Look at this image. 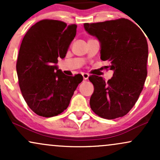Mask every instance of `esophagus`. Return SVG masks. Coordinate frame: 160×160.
Returning a JSON list of instances; mask_svg holds the SVG:
<instances>
[{"mask_svg":"<svg viewBox=\"0 0 160 160\" xmlns=\"http://www.w3.org/2000/svg\"><path fill=\"white\" fill-rule=\"evenodd\" d=\"M82 78H83V80H87L89 78V74H86V73H83L82 74Z\"/></svg>","mask_w":160,"mask_h":160,"instance_id":"1","label":"esophagus"}]
</instances>
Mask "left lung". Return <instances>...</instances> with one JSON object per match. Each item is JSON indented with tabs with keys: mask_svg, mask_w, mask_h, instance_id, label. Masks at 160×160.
Returning <instances> with one entry per match:
<instances>
[{
	"mask_svg": "<svg viewBox=\"0 0 160 160\" xmlns=\"http://www.w3.org/2000/svg\"><path fill=\"white\" fill-rule=\"evenodd\" d=\"M83 25L100 41L101 59L111 62L110 67L114 71L108 81L96 75L89 76L94 86L91 109L108 120L123 117L136 103L148 75L146 38L135 23L124 18Z\"/></svg>",
	"mask_w": 160,
	"mask_h": 160,
	"instance_id": "1",
	"label": "left lung"
}]
</instances>
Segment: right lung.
<instances>
[{"mask_svg": "<svg viewBox=\"0 0 160 160\" xmlns=\"http://www.w3.org/2000/svg\"><path fill=\"white\" fill-rule=\"evenodd\" d=\"M77 25L43 19L29 28L20 46L16 62L19 85L28 107L43 117L67 109L81 74L68 76L58 70V58H65L76 36Z\"/></svg>", "mask_w": 160, "mask_h": 160, "instance_id": "right-lung-1", "label": "right lung"}]
</instances>
